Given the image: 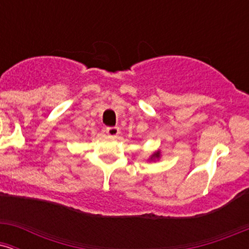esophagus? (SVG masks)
Here are the masks:
<instances>
[{"label":"esophagus","instance_id":"1","mask_svg":"<svg viewBox=\"0 0 249 249\" xmlns=\"http://www.w3.org/2000/svg\"><path fill=\"white\" fill-rule=\"evenodd\" d=\"M107 133L110 137H117L119 133H121V130H119L117 126H111L107 128Z\"/></svg>","mask_w":249,"mask_h":249}]
</instances>
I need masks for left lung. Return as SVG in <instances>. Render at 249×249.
I'll list each match as a JSON object with an SVG mask.
<instances>
[{"label":"left lung","instance_id":"left-lung-1","mask_svg":"<svg viewBox=\"0 0 249 249\" xmlns=\"http://www.w3.org/2000/svg\"><path fill=\"white\" fill-rule=\"evenodd\" d=\"M160 157H161V152H160V150H158V151H156L154 153L151 154L150 158H148V160L156 161V160H158V159H160Z\"/></svg>","mask_w":249,"mask_h":249}]
</instances>
